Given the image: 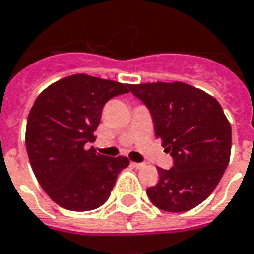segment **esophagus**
Masks as SVG:
<instances>
[{"mask_svg":"<svg viewBox=\"0 0 254 254\" xmlns=\"http://www.w3.org/2000/svg\"><path fill=\"white\" fill-rule=\"evenodd\" d=\"M131 165L134 166L135 169H142V168H145L144 162H131Z\"/></svg>","mask_w":254,"mask_h":254,"instance_id":"34e87169","label":"esophagus"}]
</instances>
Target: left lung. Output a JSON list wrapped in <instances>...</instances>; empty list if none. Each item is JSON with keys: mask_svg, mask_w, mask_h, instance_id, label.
<instances>
[{"mask_svg": "<svg viewBox=\"0 0 254 254\" xmlns=\"http://www.w3.org/2000/svg\"><path fill=\"white\" fill-rule=\"evenodd\" d=\"M152 114L156 137L173 157L169 170L146 189L165 212H187L208 198L229 164L232 127L221 105L208 93L184 82L130 85Z\"/></svg>", "mask_w": 254, "mask_h": 254, "instance_id": "8db88e82", "label": "left lung"}]
</instances>
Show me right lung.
<instances>
[{
  "instance_id": "1",
  "label": "right lung",
  "mask_w": 254,
  "mask_h": 254,
  "mask_svg": "<svg viewBox=\"0 0 254 254\" xmlns=\"http://www.w3.org/2000/svg\"><path fill=\"white\" fill-rule=\"evenodd\" d=\"M129 90V84L73 74L37 97L26 124V152L40 185L60 206L86 212L109 198L129 160L97 154L85 145L96 140L104 105Z\"/></svg>"
}]
</instances>
